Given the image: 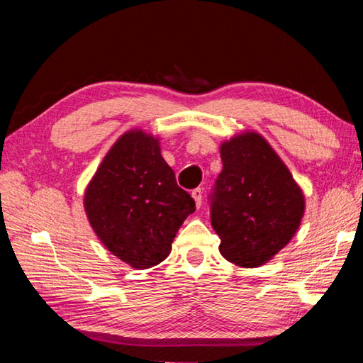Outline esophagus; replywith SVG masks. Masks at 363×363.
Masks as SVG:
<instances>
[{
  "label": "esophagus",
  "instance_id": "esophagus-1",
  "mask_svg": "<svg viewBox=\"0 0 363 363\" xmlns=\"http://www.w3.org/2000/svg\"><path fill=\"white\" fill-rule=\"evenodd\" d=\"M201 196H203V190H201V189H194L192 190V199L195 200L196 208L201 206Z\"/></svg>",
  "mask_w": 363,
  "mask_h": 363
}]
</instances>
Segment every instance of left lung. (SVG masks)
<instances>
[{
	"mask_svg": "<svg viewBox=\"0 0 363 363\" xmlns=\"http://www.w3.org/2000/svg\"><path fill=\"white\" fill-rule=\"evenodd\" d=\"M223 171L211 194L219 251L240 267H259L285 248L304 216V194L261 134L220 144Z\"/></svg>",
	"mask_w": 363,
	"mask_h": 363,
	"instance_id": "1",
	"label": "left lung"
}]
</instances>
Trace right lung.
Segmentation results:
<instances>
[{"mask_svg": "<svg viewBox=\"0 0 363 363\" xmlns=\"http://www.w3.org/2000/svg\"><path fill=\"white\" fill-rule=\"evenodd\" d=\"M84 211L104 247L134 269L168 257L195 201L176 182L158 138L143 130L120 136L84 192Z\"/></svg>", "mask_w": 363, "mask_h": 363, "instance_id": "add662e5", "label": "right lung"}]
</instances>
